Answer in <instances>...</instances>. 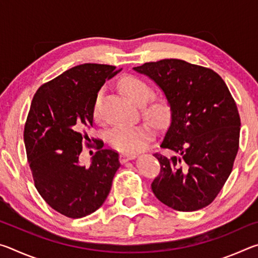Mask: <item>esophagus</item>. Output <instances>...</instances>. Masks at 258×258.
Returning <instances> with one entry per match:
<instances>
[{"mask_svg":"<svg viewBox=\"0 0 258 258\" xmlns=\"http://www.w3.org/2000/svg\"><path fill=\"white\" fill-rule=\"evenodd\" d=\"M135 155H128V154H121L119 155V161L120 163H126V161H128L131 159H134L135 158Z\"/></svg>","mask_w":258,"mask_h":258,"instance_id":"esophagus-1","label":"esophagus"}]
</instances>
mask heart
I'll list each match as a JSON object with an SVG mask.
<instances>
[{
    "label": "heart",
    "mask_w": 258,
    "mask_h": 258,
    "mask_svg": "<svg viewBox=\"0 0 258 258\" xmlns=\"http://www.w3.org/2000/svg\"><path fill=\"white\" fill-rule=\"evenodd\" d=\"M120 90L130 100L141 106L142 117L158 130H164L171 124L173 118V107L169 99L164 94L152 95L151 86L142 78L126 75L118 82ZM102 91H99L93 106V117H100V107L102 101ZM154 132L149 125L141 124L133 127H115L109 131L108 142L116 150L125 154H135L145 149L149 143Z\"/></svg>",
    "instance_id": "obj_1"
}]
</instances>
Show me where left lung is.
<instances>
[{"label": "left lung", "instance_id": "left-lung-1", "mask_svg": "<svg viewBox=\"0 0 258 258\" xmlns=\"http://www.w3.org/2000/svg\"><path fill=\"white\" fill-rule=\"evenodd\" d=\"M134 71L155 81L173 107L160 147L175 155H154L160 172L151 183L152 191L178 212L208 206L232 172L239 149L241 123L228 86L211 68L184 60L146 62Z\"/></svg>", "mask_w": 258, "mask_h": 258}]
</instances>
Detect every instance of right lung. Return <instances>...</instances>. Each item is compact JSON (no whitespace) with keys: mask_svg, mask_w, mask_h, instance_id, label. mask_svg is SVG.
<instances>
[{"mask_svg":"<svg viewBox=\"0 0 258 258\" xmlns=\"http://www.w3.org/2000/svg\"><path fill=\"white\" fill-rule=\"evenodd\" d=\"M118 72L109 64H80L34 94L24 130L27 160L38 194L67 217H84L101 207L120 166L118 154L102 149L101 140L90 167L78 163L83 147L91 146L86 130L93 127L95 97Z\"/></svg>","mask_w":258,"mask_h":258,"instance_id":"1","label":"right lung"}]
</instances>
